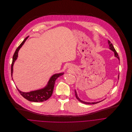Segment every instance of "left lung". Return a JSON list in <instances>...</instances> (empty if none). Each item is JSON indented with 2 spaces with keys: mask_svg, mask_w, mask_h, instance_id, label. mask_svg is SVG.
I'll list each match as a JSON object with an SVG mask.
<instances>
[{
  "mask_svg": "<svg viewBox=\"0 0 132 132\" xmlns=\"http://www.w3.org/2000/svg\"><path fill=\"white\" fill-rule=\"evenodd\" d=\"M108 44H109V48H110V49L111 50H112L113 52H114L115 56L116 57H117V58L119 60V57L118 56V55L117 52L116 51L115 49H114L112 44L111 43V42H110L109 40H108ZM118 78H119V76H118ZM75 92L76 96V98H77V100H78L79 101H80V102H81V103H84V104H96V103H98L100 102H94V103H88V102H85L82 101H81V100L78 97V95H77V93H76V90H75Z\"/></svg>",
  "mask_w": 132,
  "mask_h": 132,
  "instance_id": "left-lung-1",
  "label": "left lung"
}]
</instances>
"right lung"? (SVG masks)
Listing matches in <instances>:
<instances>
[{
  "mask_svg": "<svg viewBox=\"0 0 132 132\" xmlns=\"http://www.w3.org/2000/svg\"><path fill=\"white\" fill-rule=\"evenodd\" d=\"M28 37L25 38L24 40L22 42V43L20 45L19 47L17 48L13 57V61L11 65V75L12 77V74L13 72V65L14 63V62L17 59L18 57V51L20 48L22 46V45L24 44L26 40L27 39ZM63 73H59V74H56L52 76L51 78L50 79L47 85L44 88L39 89L35 91H32L29 93H23L19 90L17 88L19 93L20 94L24 97L26 100L31 101V102H42L45 101L47 100L48 98H49L52 95L54 86L55 84V82L56 81L57 78L59 77L62 75Z\"/></svg>",
  "mask_w": 132,
  "mask_h": 132,
  "instance_id": "right-lung-1",
  "label": "right lung"
}]
</instances>
